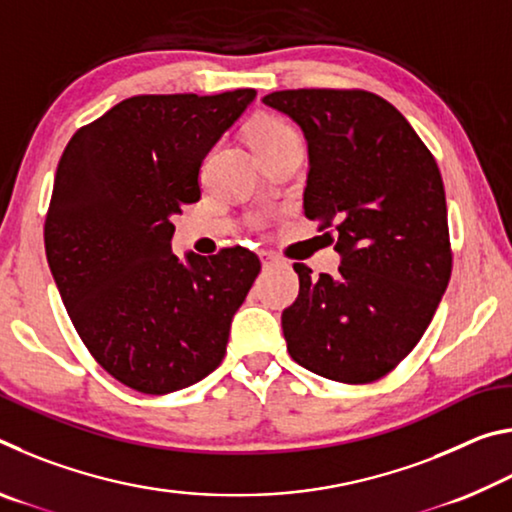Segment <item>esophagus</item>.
<instances>
[{
    "instance_id": "obj_1",
    "label": "esophagus",
    "mask_w": 512,
    "mask_h": 512,
    "mask_svg": "<svg viewBox=\"0 0 512 512\" xmlns=\"http://www.w3.org/2000/svg\"><path fill=\"white\" fill-rule=\"evenodd\" d=\"M259 257H262V266L264 268H271V266H275L277 262H280V259H277L273 253H262Z\"/></svg>"
}]
</instances>
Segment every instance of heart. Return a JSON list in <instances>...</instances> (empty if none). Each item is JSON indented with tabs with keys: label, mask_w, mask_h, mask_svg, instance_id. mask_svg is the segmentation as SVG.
<instances>
[{
	"label": "heart",
	"mask_w": 512,
	"mask_h": 512,
	"mask_svg": "<svg viewBox=\"0 0 512 512\" xmlns=\"http://www.w3.org/2000/svg\"><path fill=\"white\" fill-rule=\"evenodd\" d=\"M291 135L296 133H293V128L287 124V121L271 115V112H262V115H257L248 126V140L255 153L264 151L277 142L287 140Z\"/></svg>",
	"instance_id": "b5f03b06"
}]
</instances>
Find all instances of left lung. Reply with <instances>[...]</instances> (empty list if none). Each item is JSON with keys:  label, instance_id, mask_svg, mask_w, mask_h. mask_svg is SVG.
I'll return each instance as SVG.
<instances>
[{"label": "left lung", "instance_id": "8db88e82", "mask_svg": "<svg viewBox=\"0 0 512 512\" xmlns=\"http://www.w3.org/2000/svg\"><path fill=\"white\" fill-rule=\"evenodd\" d=\"M266 106L305 131V216L336 235L334 277L293 264L282 311L293 361L341 384L388 375L422 339L452 275L443 176L393 103L366 90H282Z\"/></svg>", "mask_w": 512, "mask_h": 512}]
</instances>
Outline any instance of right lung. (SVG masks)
I'll use <instances>...</instances> for the list:
<instances>
[{
    "label": "right lung",
    "mask_w": 512,
    "mask_h": 512,
    "mask_svg": "<svg viewBox=\"0 0 512 512\" xmlns=\"http://www.w3.org/2000/svg\"><path fill=\"white\" fill-rule=\"evenodd\" d=\"M255 94L124 99L60 155L45 216L51 275L85 348L133 391L167 395L210 375L262 268L241 246L187 264L171 253V216L201 198L203 158Z\"/></svg>",
    "instance_id": "1"
}]
</instances>
